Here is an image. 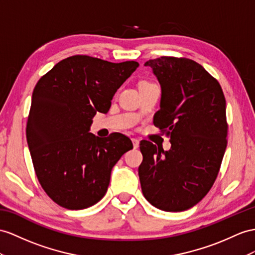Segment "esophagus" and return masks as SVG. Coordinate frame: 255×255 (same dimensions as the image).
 <instances>
[{
  "label": "esophagus",
  "instance_id": "1",
  "mask_svg": "<svg viewBox=\"0 0 255 255\" xmlns=\"http://www.w3.org/2000/svg\"><path fill=\"white\" fill-rule=\"evenodd\" d=\"M131 141H132V144H133V147L134 148H138L139 147V140L138 139H131Z\"/></svg>",
  "mask_w": 255,
  "mask_h": 255
}]
</instances>
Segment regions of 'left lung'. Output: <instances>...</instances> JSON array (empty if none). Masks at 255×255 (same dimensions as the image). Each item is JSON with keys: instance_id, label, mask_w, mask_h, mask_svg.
I'll use <instances>...</instances> for the list:
<instances>
[{"instance_id": "left-lung-1", "label": "left lung", "mask_w": 255, "mask_h": 255, "mask_svg": "<svg viewBox=\"0 0 255 255\" xmlns=\"http://www.w3.org/2000/svg\"><path fill=\"white\" fill-rule=\"evenodd\" d=\"M161 89L154 125L170 136L164 151L143 140L139 167L142 193L164 211L194 207L212 187L226 149V101L219 82L199 63L160 57L144 63Z\"/></svg>"}]
</instances>
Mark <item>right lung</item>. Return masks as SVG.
Returning <instances> with one entry per match:
<instances>
[{
	"label": "right lung",
	"instance_id": "1",
	"mask_svg": "<svg viewBox=\"0 0 255 255\" xmlns=\"http://www.w3.org/2000/svg\"><path fill=\"white\" fill-rule=\"evenodd\" d=\"M138 67L72 56L37 82L25 132L36 177L56 204L80 210L106 195L112 168L132 143L119 132L98 138L90 126Z\"/></svg>",
	"mask_w": 255,
	"mask_h": 255
}]
</instances>
